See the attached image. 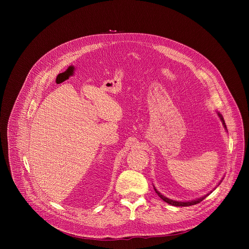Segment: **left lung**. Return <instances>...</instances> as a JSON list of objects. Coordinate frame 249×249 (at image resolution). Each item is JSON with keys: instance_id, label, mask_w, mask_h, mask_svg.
Returning <instances> with one entry per match:
<instances>
[{"instance_id": "obj_1", "label": "left lung", "mask_w": 249, "mask_h": 249, "mask_svg": "<svg viewBox=\"0 0 249 249\" xmlns=\"http://www.w3.org/2000/svg\"><path fill=\"white\" fill-rule=\"evenodd\" d=\"M218 115H219V117H220V119H221V121H222V123H223V125H224V128L227 130V126H226V123H225V120H224V118H223V116H222V114H220L219 112H218ZM224 179V178H223ZM222 181V180H221ZM155 188V191H156V193L164 201V202H166V203H168V204H170V205H172V206H176V207H187V206H192V205H195V204H198V203H200L201 201H203L209 194H207V195H205V196H203V197H201V198H199V199H196V200H192V201H184V202H181V201H174V200H171V199H168V198H166V197H164L163 195H161V193H160L157 189H156V187H154Z\"/></svg>"}]
</instances>
